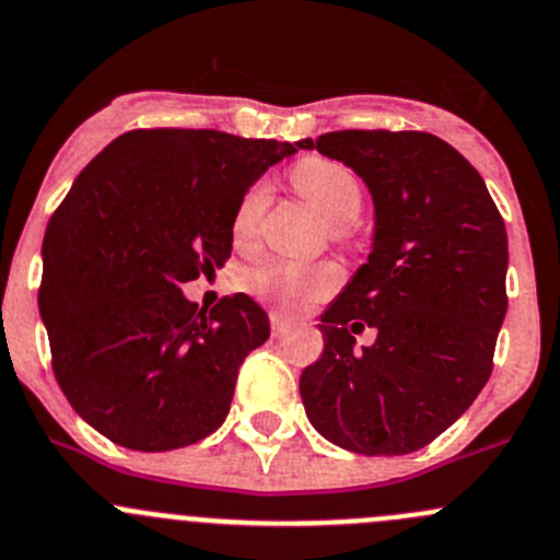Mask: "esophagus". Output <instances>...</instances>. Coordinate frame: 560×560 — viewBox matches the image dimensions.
<instances>
[{"mask_svg": "<svg viewBox=\"0 0 560 560\" xmlns=\"http://www.w3.org/2000/svg\"><path fill=\"white\" fill-rule=\"evenodd\" d=\"M270 330H273V336H284L290 330V323L279 312H270Z\"/></svg>", "mask_w": 560, "mask_h": 560, "instance_id": "esophagus-1", "label": "esophagus"}]
</instances>
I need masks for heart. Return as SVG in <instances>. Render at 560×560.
<instances>
[{"mask_svg": "<svg viewBox=\"0 0 560 560\" xmlns=\"http://www.w3.org/2000/svg\"><path fill=\"white\" fill-rule=\"evenodd\" d=\"M290 183L312 208L330 221L336 237H345L363 208V186L355 172L330 159H303L292 166ZM270 205L268 183H254L232 215V237L248 246L259 235V224ZM339 284V270L328 262L303 265L290 259H268L246 276V287L284 314H295Z\"/></svg>", "mask_w": 560, "mask_h": 560, "instance_id": "b5f03b06", "label": "heart"}]
</instances>
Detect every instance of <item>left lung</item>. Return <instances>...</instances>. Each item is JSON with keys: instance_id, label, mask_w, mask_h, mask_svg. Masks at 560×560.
<instances>
[{"instance_id": "obj_1", "label": "left lung", "mask_w": 560, "mask_h": 560, "mask_svg": "<svg viewBox=\"0 0 560 560\" xmlns=\"http://www.w3.org/2000/svg\"><path fill=\"white\" fill-rule=\"evenodd\" d=\"M298 148L350 166L374 202L372 254L325 308L323 355L301 374L306 416L347 452H418L490 380L509 303L506 226L479 172L432 133L334 130ZM363 327L378 339L355 351Z\"/></svg>"}]
</instances>
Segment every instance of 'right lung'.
I'll return each mask as SVG.
<instances>
[{
  "instance_id": "1",
  "label": "right lung",
  "mask_w": 560,
  "mask_h": 560,
  "mask_svg": "<svg viewBox=\"0 0 560 560\" xmlns=\"http://www.w3.org/2000/svg\"><path fill=\"white\" fill-rule=\"evenodd\" d=\"M292 153L221 130H128L51 215L37 303L54 377L112 443L172 452L224 424L268 314L243 292L197 312L180 287L226 262L237 202Z\"/></svg>"
}]
</instances>
